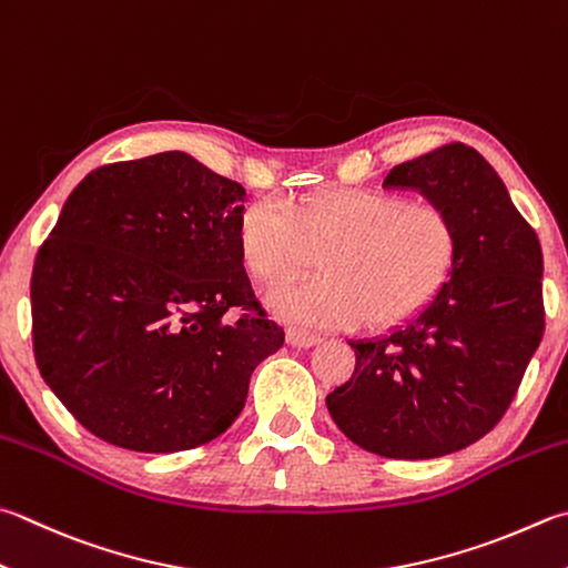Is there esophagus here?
Segmentation results:
<instances>
[{
	"label": "esophagus",
	"mask_w": 568,
	"mask_h": 568,
	"mask_svg": "<svg viewBox=\"0 0 568 568\" xmlns=\"http://www.w3.org/2000/svg\"><path fill=\"white\" fill-rule=\"evenodd\" d=\"M286 344L294 346V348H308L318 344V336L314 334H306V331H296V328H288L286 331Z\"/></svg>",
	"instance_id": "1"
}]
</instances>
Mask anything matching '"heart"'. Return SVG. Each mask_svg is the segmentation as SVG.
I'll return each instance as SVG.
<instances>
[{"mask_svg":"<svg viewBox=\"0 0 568 568\" xmlns=\"http://www.w3.org/2000/svg\"><path fill=\"white\" fill-rule=\"evenodd\" d=\"M240 254L264 284L308 270L318 256L324 274L266 294V306L288 324L388 328L440 292L457 254V227L435 202L338 187L288 210L256 202L240 220Z\"/></svg>","mask_w":568,"mask_h":568,"instance_id":"b5f03b06","label":"heart"}]
</instances>
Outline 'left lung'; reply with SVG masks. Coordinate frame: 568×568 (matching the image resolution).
Returning <instances> with one entry per match:
<instances>
[{
  "instance_id": "1",
  "label": "left lung",
  "mask_w": 568,
  "mask_h": 568,
  "mask_svg": "<svg viewBox=\"0 0 568 568\" xmlns=\"http://www.w3.org/2000/svg\"><path fill=\"white\" fill-rule=\"evenodd\" d=\"M383 185L450 212L457 254L430 304L390 334L351 341L356 371L326 405L363 450L433 459L477 443L517 395L544 336L541 244L497 170L465 143L395 165Z\"/></svg>"
}]
</instances>
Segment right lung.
<instances>
[{
  "instance_id": "right-lung-1",
  "label": "right lung",
  "mask_w": 568,
  "mask_h": 568,
  "mask_svg": "<svg viewBox=\"0 0 568 568\" xmlns=\"http://www.w3.org/2000/svg\"><path fill=\"white\" fill-rule=\"evenodd\" d=\"M244 195L180 151L95 168L69 195L31 272V336L41 378L101 440H215L284 346L244 272ZM232 305L251 314L230 322Z\"/></svg>"
}]
</instances>
